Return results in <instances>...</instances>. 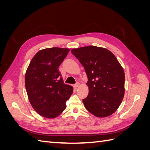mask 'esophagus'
Returning a JSON list of instances; mask_svg holds the SVG:
<instances>
[{"mask_svg":"<svg viewBox=\"0 0 150 150\" xmlns=\"http://www.w3.org/2000/svg\"><path fill=\"white\" fill-rule=\"evenodd\" d=\"M79 83H77L76 84H75L74 85V88H77V87H78V86H79Z\"/></svg>","mask_w":150,"mask_h":150,"instance_id":"esophagus-1","label":"esophagus"}]
</instances>
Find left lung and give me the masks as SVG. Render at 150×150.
<instances>
[{
	"mask_svg": "<svg viewBox=\"0 0 150 150\" xmlns=\"http://www.w3.org/2000/svg\"><path fill=\"white\" fill-rule=\"evenodd\" d=\"M84 67L88 76L85 108L99 117L110 116L121 104L125 95V72L117 58L107 49L94 46L71 50Z\"/></svg>",
	"mask_w": 150,
	"mask_h": 150,
	"instance_id": "obj_1",
	"label": "left lung"
}]
</instances>
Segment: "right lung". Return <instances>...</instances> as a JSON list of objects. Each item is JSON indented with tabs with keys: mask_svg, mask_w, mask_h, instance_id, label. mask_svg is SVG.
I'll return each mask as SVG.
<instances>
[{
	"mask_svg": "<svg viewBox=\"0 0 150 150\" xmlns=\"http://www.w3.org/2000/svg\"><path fill=\"white\" fill-rule=\"evenodd\" d=\"M69 52L67 48L40 50L32 59L26 71L25 86L31 106L38 114L54 118L66 108L73 92L64 83L58 67Z\"/></svg>",
	"mask_w": 150,
	"mask_h": 150,
	"instance_id": "1",
	"label": "right lung"
}]
</instances>
